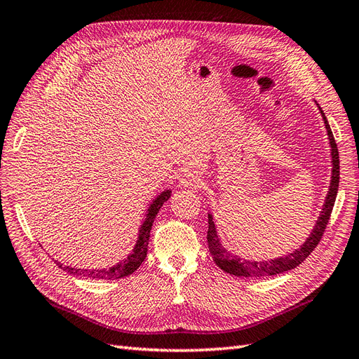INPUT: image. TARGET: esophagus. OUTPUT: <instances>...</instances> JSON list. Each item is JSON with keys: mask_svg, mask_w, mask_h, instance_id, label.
<instances>
[{"mask_svg": "<svg viewBox=\"0 0 359 359\" xmlns=\"http://www.w3.org/2000/svg\"><path fill=\"white\" fill-rule=\"evenodd\" d=\"M180 186L184 189H196L201 186V178L193 172H184L180 177Z\"/></svg>", "mask_w": 359, "mask_h": 359, "instance_id": "34e87169", "label": "esophagus"}]
</instances>
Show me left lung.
Returning a JSON list of instances; mask_svg holds the SVG:
<instances>
[{"mask_svg": "<svg viewBox=\"0 0 359 359\" xmlns=\"http://www.w3.org/2000/svg\"><path fill=\"white\" fill-rule=\"evenodd\" d=\"M318 107H319V112L323 118L325 128H327L328 139H330L332 172H331L330 190H328L327 198H325L322 211L318 217L316 224L313 226V229H311L310 235L306 238L304 244H301L295 250V252H292L285 256H280V257L268 259V260H247L243 257H238L236 255H232L229 250L223 247V244L220 241V236H219V233H217V227H215V223L212 219V214H208V235H206V238H208V248H210V253L214 259V262L220 269H223L224 273L236 276V277H268V276L286 273V271L297 268L301 262H304V260L309 257V255L319 244L320 238L325 232V227H327L328 220H330L332 206H334V202L337 198V190H339L340 158H339V149H337L334 135H332L331 127L328 124V119H327V116H325L319 104H318Z\"/></svg>", "mask_w": 359, "mask_h": 359, "instance_id": "8db88e82", "label": "left lung"}]
</instances>
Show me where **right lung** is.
I'll return each mask as SVG.
<instances>
[{
	"label": "right lung",
	"mask_w": 359,
	"mask_h": 359,
	"mask_svg": "<svg viewBox=\"0 0 359 359\" xmlns=\"http://www.w3.org/2000/svg\"><path fill=\"white\" fill-rule=\"evenodd\" d=\"M172 194V190H165L161 191L158 196L148 205L147 212H145V219L139 227L137 232V241L126 259H123L121 262L111 266V268H95V269H82V268H73L60 264L58 260H55L57 265L67 271L72 276H81V277H88V278H95V280H116V278H123L130 274H133L135 271L140 266V264L144 262V259L147 257L148 252V241H149V233H151V227H153V223L156 220V217L163 206Z\"/></svg>",
	"instance_id": "1"
}]
</instances>
